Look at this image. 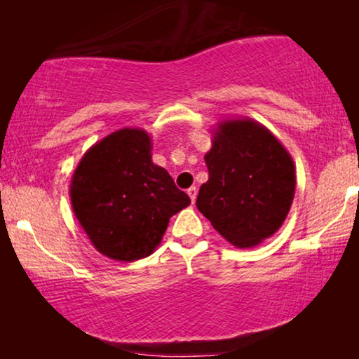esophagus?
<instances>
[{"mask_svg":"<svg viewBox=\"0 0 359 359\" xmlns=\"http://www.w3.org/2000/svg\"><path fill=\"white\" fill-rule=\"evenodd\" d=\"M188 196L191 198V203L194 204V201H196V196H198V188H196V186H191V188L188 189Z\"/></svg>","mask_w":359,"mask_h":359,"instance_id":"esophagus-1","label":"esophagus"}]
</instances>
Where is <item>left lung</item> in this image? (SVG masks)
Wrapping results in <instances>:
<instances>
[{"mask_svg":"<svg viewBox=\"0 0 359 359\" xmlns=\"http://www.w3.org/2000/svg\"><path fill=\"white\" fill-rule=\"evenodd\" d=\"M204 160L209 180L196 205L212 227L237 248L276 233L296 191L292 156L281 142L250 117L227 119L214 129Z\"/></svg>","mask_w":359,"mask_h":359,"instance_id":"1","label":"left lung"}]
</instances>
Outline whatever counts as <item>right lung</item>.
Returning a JSON list of instances; mask_svg holds the SVG:
<instances>
[{
	"label": "right lung",
	"mask_w": 359,
	"mask_h": 359,
	"mask_svg": "<svg viewBox=\"0 0 359 359\" xmlns=\"http://www.w3.org/2000/svg\"><path fill=\"white\" fill-rule=\"evenodd\" d=\"M75 217L93 247L116 262L155 252L171 215L191 204L168 171L151 161V139L126 127L90 147L72 176Z\"/></svg>",
	"instance_id": "obj_1"
}]
</instances>
